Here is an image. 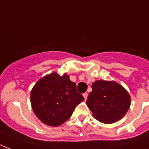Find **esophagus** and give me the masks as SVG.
<instances>
[{"instance_id": "1", "label": "esophagus", "mask_w": 149, "mask_h": 149, "mask_svg": "<svg viewBox=\"0 0 149 149\" xmlns=\"http://www.w3.org/2000/svg\"><path fill=\"white\" fill-rule=\"evenodd\" d=\"M84 99H85V100H86L87 99V97H88V93H84Z\"/></svg>"}]
</instances>
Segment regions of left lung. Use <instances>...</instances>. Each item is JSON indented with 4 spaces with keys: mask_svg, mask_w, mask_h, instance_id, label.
I'll return each mask as SVG.
<instances>
[{
    "mask_svg": "<svg viewBox=\"0 0 149 149\" xmlns=\"http://www.w3.org/2000/svg\"><path fill=\"white\" fill-rule=\"evenodd\" d=\"M86 105L97 120L104 124H112L127 113L131 97L127 91L118 83L97 80L92 84Z\"/></svg>",
    "mask_w": 149,
    "mask_h": 149,
    "instance_id": "1",
    "label": "left lung"
}]
</instances>
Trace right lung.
<instances>
[{"label":"right lung","instance_id":"obj_1","mask_svg":"<svg viewBox=\"0 0 149 149\" xmlns=\"http://www.w3.org/2000/svg\"><path fill=\"white\" fill-rule=\"evenodd\" d=\"M84 100L76 84L67 74L59 76L52 72L46 75L36 83L31 91L34 113L42 122L53 127L66 121L75 107Z\"/></svg>","mask_w":149,"mask_h":149}]
</instances>
